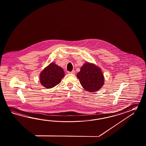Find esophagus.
<instances>
[{
  "label": "esophagus",
  "instance_id": "34e87169",
  "mask_svg": "<svg viewBox=\"0 0 146 146\" xmlns=\"http://www.w3.org/2000/svg\"><path fill=\"white\" fill-rule=\"evenodd\" d=\"M68 74H75V71L73 70V71H71V72L68 71Z\"/></svg>",
  "mask_w": 146,
  "mask_h": 146
}]
</instances>
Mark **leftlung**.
<instances>
[{"instance_id":"1","label":"left lung","mask_w":146,"mask_h":146,"mask_svg":"<svg viewBox=\"0 0 146 146\" xmlns=\"http://www.w3.org/2000/svg\"><path fill=\"white\" fill-rule=\"evenodd\" d=\"M77 77L82 87L90 93L100 90L104 84V77L101 68L88 62L82 65Z\"/></svg>"}]
</instances>
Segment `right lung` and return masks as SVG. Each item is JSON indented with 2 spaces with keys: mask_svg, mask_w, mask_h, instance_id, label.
I'll use <instances>...</instances> for the list:
<instances>
[{
  "mask_svg": "<svg viewBox=\"0 0 146 146\" xmlns=\"http://www.w3.org/2000/svg\"><path fill=\"white\" fill-rule=\"evenodd\" d=\"M64 76L63 69L51 62L41 72L40 81L42 85L49 89L59 84Z\"/></svg>",
  "mask_w": 146,
  "mask_h": 146,
  "instance_id": "add662e5",
  "label": "right lung"
}]
</instances>
